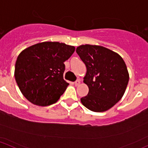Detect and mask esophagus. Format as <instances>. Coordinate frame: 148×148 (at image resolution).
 I'll return each instance as SVG.
<instances>
[{
	"label": "esophagus",
	"instance_id": "34e87169",
	"mask_svg": "<svg viewBox=\"0 0 148 148\" xmlns=\"http://www.w3.org/2000/svg\"><path fill=\"white\" fill-rule=\"evenodd\" d=\"M80 84H81L80 80H77L75 82H74V84H75L76 86H79V85H80Z\"/></svg>",
	"mask_w": 148,
	"mask_h": 148
}]
</instances>
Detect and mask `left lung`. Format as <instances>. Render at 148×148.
<instances>
[{
    "label": "left lung",
    "instance_id": "1",
    "mask_svg": "<svg viewBox=\"0 0 148 148\" xmlns=\"http://www.w3.org/2000/svg\"><path fill=\"white\" fill-rule=\"evenodd\" d=\"M76 52L86 66L84 83L88 87V94L81 102L90 111H108L127 88L129 74L125 62L118 53L100 45H83Z\"/></svg>",
    "mask_w": 148,
    "mask_h": 148
}]
</instances>
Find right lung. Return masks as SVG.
<instances>
[{"instance_id": "add662e5", "label": "right lung", "mask_w": 148, "mask_h": 148, "mask_svg": "<svg viewBox=\"0 0 148 148\" xmlns=\"http://www.w3.org/2000/svg\"><path fill=\"white\" fill-rule=\"evenodd\" d=\"M74 46L43 42L23 50L17 58L15 79L23 96L35 105L47 106L60 99L69 84L64 79V64Z\"/></svg>"}]
</instances>
